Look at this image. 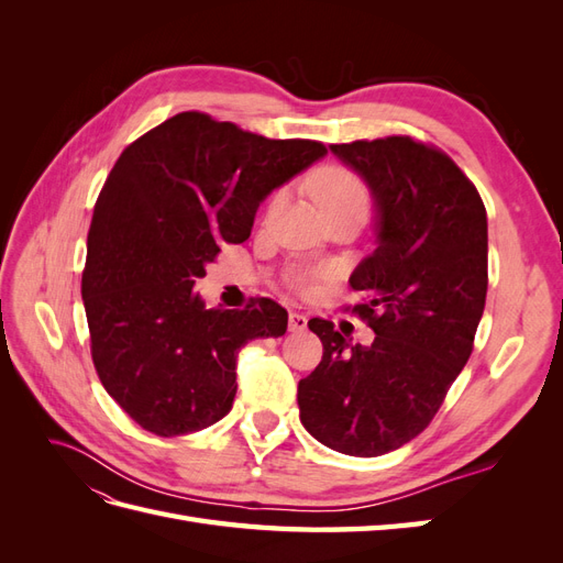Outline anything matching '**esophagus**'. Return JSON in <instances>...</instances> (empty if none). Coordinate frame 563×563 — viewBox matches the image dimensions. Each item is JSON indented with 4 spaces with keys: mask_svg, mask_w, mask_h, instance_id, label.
<instances>
[{
    "mask_svg": "<svg viewBox=\"0 0 563 563\" xmlns=\"http://www.w3.org/2000/svg\"><path fill=\"white\" fill-rule=\"evenodd\" d=\"M305 329H308V317L300 314V312H291V314H288V331L300 333V331H305Z\"/></svg>",
    "mask_w": 563,
    "mask_h": 563,
    "instance_id": "esophagus-1",
    "label": "esophagus"
}]
</instances>
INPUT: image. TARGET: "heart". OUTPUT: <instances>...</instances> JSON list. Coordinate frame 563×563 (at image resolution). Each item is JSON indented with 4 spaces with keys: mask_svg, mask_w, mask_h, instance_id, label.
I'll return each instance as SVG.
<instances>
[{
    "mask_svg": "<svg viewBox=\"0 0 563 563\" xmlns=\"http://www.w3.org/2000/svg\"><path fill=\"white\" fill-rule=\"evenodd\" d=\"M312 197L317 199L321 211L335 207H347V203H364L366 207V187L352 172L343 166H327L312 180ZM294 286L300 291H310L312 279L308 275H296Z\"/></svg>",
    "mask_w": 563,
    "mask_h": 563,
    "instance_id": "heart-1",
    "label": "heart"
}]
</instances>
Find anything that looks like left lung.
<instances>
[{
  "label": "left lung",
  "instance_id": "obj_1",
  "mask_svg": "<svg viewBox=\"0 0 563 563\" xmlns=\"http://www.w3.org/2000/svg\"><path fill=\"white\" fill-rule=\"evenodd\" d=\"M376 209V249L354 267V312L376 333L352 343L310 319L323 356L298 383L300 422L338 453L376 457L428 428L472 354L488 288L484 201L451 157L408 135L329 145Z\"/></svg>",
  "mask_w": 563,
  "mask_h": 563
}]
</instances>
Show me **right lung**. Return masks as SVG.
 <instances>
[{
    "label": "right lung",
    "instance_id": "right-lung-1",
    "mask_svg": "<svg viewBox=\"0 0 563 563\" xmlns=\"http://www.w3.org/2000/svg\"><path fill=\"white\" fill-rule=\"evenodd\" d=\"M327 155L317 141H269L180 112L131 143L98 195L81 298L108 395L157 437L225 418L236 354L286 333L269 298L209 310L195 294L220 246L249 240L265 197Z\"/></svg>",
    "mask_w": 563,
    "mask_h": 563
}]
</instances>
